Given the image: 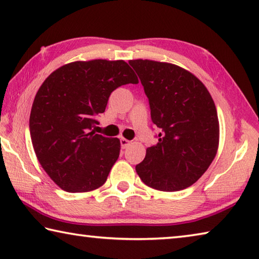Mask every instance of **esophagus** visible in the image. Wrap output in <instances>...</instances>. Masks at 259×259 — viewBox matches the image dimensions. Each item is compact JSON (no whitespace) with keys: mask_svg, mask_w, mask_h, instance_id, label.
<instances>
[{"mask_svg":"<svg viewBox=\"0 0 259 259\" xmlns=\"http://www.w3.org/2000/svg\"><path fill=\"white\" fill-rule=\"evenodd\" d=\"M130 145H131V141H128V140L124 139V138L120 139V146H121L122 149H126V148L128 147Z\"/></svg>","mask_w":259,"mask_h":259,"instance_id":"1","label":"esophagus"}]
</instances>
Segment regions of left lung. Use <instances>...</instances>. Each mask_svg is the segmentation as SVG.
Returning <instances> with one entry per match:
<instances>
[{"instance_id": "8db88e82", "label": "left lung", "mask_w": 259, "mask_h": 259, "mask_svg": "<svg viewBox=\"0 0 259 259\" xmlns=\"http://www.w3.org/2000/svg\"><path fill=\"white\" fill-rule=\"evenodd\" d=\"M149 100L158 142L135 166L147 186L162 192L189 187L217 154L219 121L206 87L180 66L149 59L130 61Z\"/></svg>"}]
</instances>
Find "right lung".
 <instances>
[{"label":"right lung","instance_id":"right-lung-1","mask_svg":"<svg viewBox=\"0 0 259 259\" xmlns=\"http://www.w3.org/2000/svg\"><path fill=\"white\" fill-rule=\"evenodd\" d=\"M138 82L126 62L94 59L63 65L41 84L29 133L41 166L62 189L91 192L107 181L120 141L96 134L93 127L116 88Z\"/></svg>","mask_w":259,"mask_h":259}]
</instances>
